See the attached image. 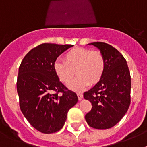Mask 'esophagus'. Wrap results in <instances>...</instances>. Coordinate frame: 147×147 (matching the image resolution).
Wrapping results in <instances>:
<instances>
[{"mask_svg":"<svg viewBox=\"0 0 147 147\" xmlns=\"http://www.w3.org/2000/svg\"><path fill=\"white\" fill-rule=\"evenodd\" d=\"M77 96H78V99L81 101L82 99L83 98V95L80 93H77Z\"/></svg>","mask_w":147,"mask_h":147,"instance_id":"obj_1","label":"esophagus"}]
</instances>
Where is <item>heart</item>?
Wrapping results in <instances>:
<instances>
[{
    "label": "heart",
    "mask_w": 147,
    "mask_h": 147,
    "mask_svg": "<svg viewBox=\"0 0 147 147\" xmlns=\"http://www.w3.org/2000/svg\"><path fill=\"white\" fill-rule=\"evenodd\" d=\"M53 68L61 82L67 85L75 91H82L89 85H94L103 77L106 68V61L102 53L88 48L76 47L66 52L64 61L57 59Z\"/></svg>",
    "instance_id": "obj_1"
}]
</instances>
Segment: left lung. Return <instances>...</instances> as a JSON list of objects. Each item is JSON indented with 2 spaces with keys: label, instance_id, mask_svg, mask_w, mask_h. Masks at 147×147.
<instances>
[{
  "label": "left lung",
  "instance_id": "left-lung-1",
  "mask_svg": "<svg viewBox=\"0 0 147 147\" xmlns=\"http://www.w3.org/2000/svg\"><path fill=\"white\" fill-rule=\"evenodd\" d=\"M89 45L96 46L102 53L106 68L102 80L84 93V98L92 104L85 120L95 129H109L120 121L129 107L130 73L123 55L112 45L102 42Z\"/></svg>",
  "mask_w": 147,
  "mask_h": 147
}]
</instances>
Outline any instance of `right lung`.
Masks as SVG:
<instances>
[{"mask_svg": "<svg viewBox=\"0 0 147 147\" xmlns=\"http://www.w3.org/2000/svg\"><path fill=\"white\" fill-rule=\"evenodd\" d=\"M72 46L40 44L25 56L19 67L17 90L20 110L30 124L42 133L60 130L68 110L78 102L76 93L59 81L53 68L57 58Z\"/></svg>", "mask_w": 147, "mask_h": 147, "instance_id": "right-lung-1", "label": "right lung"}]
</instances>
